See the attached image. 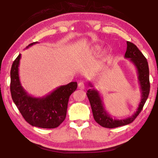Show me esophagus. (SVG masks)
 <instances>
[{
	"mask_svg": "<svg viewBox=\"0 0 158 158\" xmlns=\"http://www.w3.org/2000/svg\"><path fill=\"white\" fill-rule=\"evenodd\" d=\"M78 87L79 88V89H84V87H85V84H84V82H79V84H78Z\"/></svg>",
	"mask_w": 158,
	"mask_h": 158,
	"instance_id": "obj_1",
	"label": "esophagus"
}]
</instances>
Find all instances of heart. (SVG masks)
I'll return each mask as SVG.
<instances>
[{
  "mask_svg": "<svg viewBox=\"0 0 158 158\" xmlns=\"http://www.w3.org/2000/svg\"><path fill=\"white\" fill-rule=\"evenodd\" d=\"M100 49V47L99 46H95L93 47V51H95V52H98Z\"/></svg>",
  "mask_w": 158,
  "mask_h": 158,
  "instance_id": "b5f03b06",
  "label": "heart"
}]
</instances>
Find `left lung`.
<instances>
[{
	"label": "left lung",
	"instance_id": "left-lung-1",
	"mask_svg": "<svg viewBox=\"0 0 158 158\" xmlns=\"http://www.w3.org/2000/svg\"><path fill=\"white\" fill-rule=\"evenodd\" d=\"M125 58H130V61L135 66L137 71L139 83L140 85L141 98L137 111L132 116L125 119H113L106 111L100 95L96 89H90L86 95L91 106L93 115L95 121L101 126L106 128H114L130 124L134 121L143 109L150 92L149 68L147 59L135 44L127 42V50L125 53ZM89 85L93 87L90 82Z\"/></svg>",
	"mask_w": 158,
	"mask_h": 158
}]
</instances>
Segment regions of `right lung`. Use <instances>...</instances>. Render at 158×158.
Instances as JSON below:
<instances>
[{
    "label": "right lung",
    "instance_id": "1",
    "mask_svg": "<svg viewBox=\"0 0 158 158\" xmlns=\"http://www.w3.org/2000/svg\"><path fill=\"white\" fill-rule=\"evenodd\" d=\"M37 42H33L26 48ZM21 54L14 60L10 71V92L12 100L23 118L29 124L41 128L57 127L65 119L69 96L77 88V82L60 85L42 98L28 95L21 86L19 66Z\"/></svg>",
    "mask_w": 158,
    "mask_h": 158
}]
</instances>
